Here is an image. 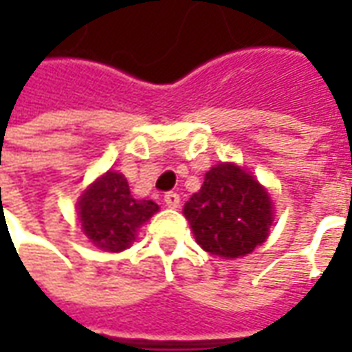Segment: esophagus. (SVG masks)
I'll list each match as a JSON object with an SVG mask.
<instances>
[{
    "mask_svg": "<svg viewBox=\"0 0 352 352\" xmlns=\"http://www.w3.org/2000/svg\"><path fill=\"white\" fill-rule=\"evenodd\" d=\"M164 201H166V206L168 207H177L179 206V201H181V198H179L177 192H168V194L164 196Z\"/></svg>",
    "mask_w": 352,
    "mask_h": 352,
    "instance_id": "1",
    "label": "esophagus"
}]
</instances>
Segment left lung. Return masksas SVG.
<instances>
[{
  "mask_svg": "<svg viewBox=\"0 0 352 352\" xmlns=\"http://www.w3.org/2000/svg\"><path fill=\"white\" fill-rule=\"evenodd\" d=\"M183 213L199 247L221 258L252 252L267 239L273 224L267 190L236 164H217L209 169Z\"/></svg>",
  "mask_w": 352,
  "mask_h": 352,
  "instance_id": "1",
  "label": "left lung"
}]
</instances>
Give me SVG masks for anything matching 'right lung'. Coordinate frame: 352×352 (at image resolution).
I'll return each instance as SVG.
<instances>
[{
  "label": "right lung",
  "mask_w": 352,
  "mask_h": 352,
  "mask_svg": "<svg viewBox=\"0 0 352 352\" xmlns=\"http://www.w3.org/2000/svg\"><path fill=\"white\" fill-rule=\"evenodd\" d=\"M77 213L82 232L96 247L107 252H120L135 241L138 230L158 206L153 199H135L122 173L109 169L82 192Z\"/></svg>",
  "instance_id": "1"
}]
</instances>
